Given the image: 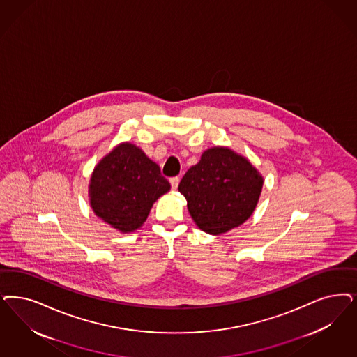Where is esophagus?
<instances>
[{
  "label": "esophagus",
  "instance_id": "1",
  "mask_svg": "<svg viewBox=\"0 0 357 357\" xmlns=\"http://www.w3.org/2000/svg\"><path fill=\"white\" fill-rule=\"evenodd\" d=\"M179 181H181L179 176H172V178H170V185H172V190H176V187L179 185Z\"/></svg>",
  "mask_w": 357,
  "mask_h": 357
}]
</instances>
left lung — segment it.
Returning a JSON list of instances; mask_svg holds the SVG:
<instances>
[{"label":"left lung","instance_id":"1","mask_svg":"<svg viewBox=\"0 0 357 357\" xmlns=\"http://www.w3.org/2000/svg\"><path fill=\"white\" fill-rule=\"evenodd\" d=\"M262 176L244 157L227 148L208 149L179 183L197 227L225 234L248 220L259 202Z\"/></svg>","mask_w":357,"mask_h":357}]
</instances>
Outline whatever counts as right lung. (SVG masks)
<instances>
[{
    "label": "right lung",
    "instance_id": "1",
    "mask_svg": "<svg viewBox=\"0 0 357 357\" xmlns=\"http://www.w3.org/2000/svg\"><path fill=\"white\" fill-rule=\"evenodd\" d=\"M169 190L160 166L141 149L123 144L95 167L89 197L98 218L121 232H133L145 222L153 203Z\"/></svg>",
    "mask_w": 357,
    "mask_h": 357
}]
</instances>
